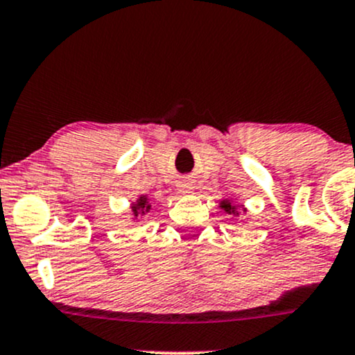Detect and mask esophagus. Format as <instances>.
<instances>
[{
    "label": "esophagus",
    "instance_id": "esophagus-1",
    "mask_svg": "<svg viewBox=\"0 0 355 355\" xmlns=\"http://www.w3.org/2000/svg\"><path fill=\"white\" fill-rule=\"evenodd\" d=\"M191 190H193V183H191V182L185 180V182L180 183V191H183V193H190Z\"/></svg>",
    "mask_w": 355,
    "mask_h": 355
}]
</instances>
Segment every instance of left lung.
<instances>
[{
	"mask_svg": "<svg viewBox=\"0 0 355 355\" xmlns=\"http://www.w3.org/2000/svg\"><path fill=\"white\" fill-rule=\"evenodd\" d=\"M220 209H223L227 211V214H234V215H239L237 209H235V205H232L229 200H222L220 202Z\"/></svg>",
	"mask_w": 355,
	"mask_h": 355,
	"instance_id": "1",
	"label": "left lung"
}]
</instances>
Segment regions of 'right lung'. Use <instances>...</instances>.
Instances as JSON below:
<instances>
[{"label":"right lung","mask_w":355,"mask_h":355,"mask_svg":"<svg viewBox=\"0 0 355 355\" xmlns=\"http://www.w3.org/2000/svg\"><path fill=\"white\" fill-rule=\"evenodd\" d=\"M150 207H152V205H148V198H146L145 195H144V197L138 198L137 203H133V207H132L133 215H135V217H138V215H140V214L145 215L146 211L150 210Z\"/></svg>","instance_id":"obj_1"}]
</instances>
